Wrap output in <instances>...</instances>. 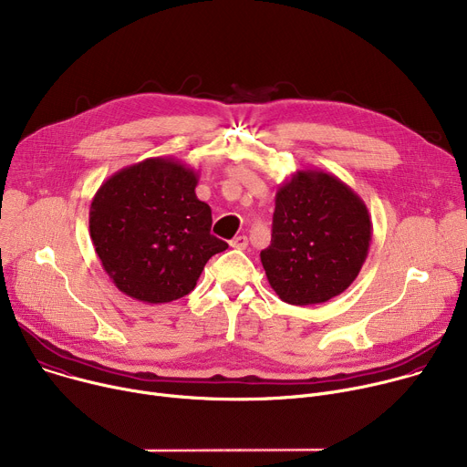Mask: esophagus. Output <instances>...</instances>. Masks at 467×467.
Wrapping results in <instances>:
<instances>
[{
  "mask_svg": "<svg viewBox=\"0 0 467 467\" xmlns=\"http://www.w3.org/2000/svg\"><path fill=\"white\" fill-rule=\"evenodd\" d=\"M231 247H234V249H245V247H247V236H244V234L234 236V238L231 240Z\"/></svg>",
  "mask_w": 467,
  "mask_h": 467,
  "instance_id": "esophagus-1",
  "label": "esophagus"
}]
</instances>
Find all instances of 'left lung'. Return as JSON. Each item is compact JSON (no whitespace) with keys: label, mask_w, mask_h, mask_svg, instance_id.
Returning <instances> with one entry per match:
<instances>
[{"label":"left lung","mask_w":467,"mask_h":467,"mask_svg":"<svg viewBox=\"0 0 467 467\" xmlns=\"http://www.w3.org/2000/svg\"><path fill=\"white\" fill-rule=\"evenodd\" d=\"M372 238L363 199L320 169H298L279 184L272 242L261 251L270 286L290 306H315L358 277Z\"/></svg>","instance_id":"1"}]
</instances>
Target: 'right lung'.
Masks as SVG:
<instances>
[{
  "label": "right lung",
  "mask_w": 467,
  "mask_h": 467,
  "mask_svg": "<svg viewBox=\"0 0 467 467\" xmlns=\"http://www.w3.org/2000/svg\"><path fill=\"white\" fill-rule=\"evenodd\" d=\"M199 175L175 158H147L97 190L89 233L113 285L145 304L190 294L204 265L229 245L210 234L212 210L195 195Z\"/></svg>",
  "instance_id": "add662e5"
}]
</instances>
